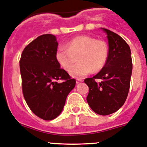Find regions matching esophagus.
<instances>
[{
	"instance_id": "obj_1",
	"label": "esophagus",
	"mask_w": 147,
	"mask_h": 147,
	"mask_svg": "<svg viewBox=\"0 0 147 147\" xmlns=\"http://www.w3.org/2000/svg\"><path fill=\"white\" fill-rule=\"evenodd\" d=\"M81 82H83V80H82V79H80V78L77 79V80H76L77 83H81Z\"/></svg>"
}]
</instances>
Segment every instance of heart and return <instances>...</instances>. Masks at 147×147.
I'll return each mask as SVG.
<instances>
[{
  "instance_id": "1",
  "label": "heart",
  "mask_w": 147,
  "mask_h": 147,
  "mask_svg": "<svg viewBox=\"0 0 147 147\" xmlns=\"http://www.w3.org/2000/svg\"><path fill=\"white\" fill-rule=\"evenodd\" d=\"M108 55L106 43L88 36H80L69 41L66 46H60L55 54L59 64L69 71L78 59L80 61L70 71L75 78H82L93 71L101 70Z\"/></svg>"
}]
</instances>
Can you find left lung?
<instances>
[{
    "label": "left lung",
    "mask_w": 147,
    "mask_h": 147,
    "mask_svg": "<svg viewBox=\"0 0 147 147\" xmlns=\"http://www.w3.org/2000/svg\"><path fill=\"white\" fill-rule=\"evenodd\" d=\"M108 40L106 63L93 78H86L89 88L86 100L90 108L97 114L106 116L117 111L127 97L133 70L131 51L119 35L102 28ZM95 79L102 81L96 83Z\"/></svg>",
    "instance_id": "8db88e82"
}]
</instances>
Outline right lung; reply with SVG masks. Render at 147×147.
<instances>
[{"instance_id": "right-lung-1", "label": "right lung", "mask_w": 147, "mask_h": 147, "mask_svg": "<svg viewBox=\"0 0 147 147\" xmlns=\"http://www.w3.org/2000/svg\"><path fill=\"white\" fill-rule=\"evenodd\" d=\"M57 47L55 36L43 34L25 47L20 60L23 96L31 111L44 120L60 114L76 83L60 68Z\"/></svg>"}]
</instances>
